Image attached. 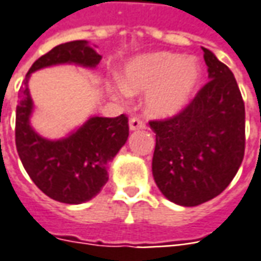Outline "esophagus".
Instances as JSON below:
<instances>
[{
  "label": "esophagus",
  "instance_id": "1",
  "mask_svg": "<svg viewBox=\"0 0 261 261\" xmlns=\"http://www.w3.org/2000/svg\"><path fill=\"white\" fill-rule=\"evenodd\" d=\"M145 128V123L143 120H140L137 117H133L130 120V130L136 131V130H144Z\"/></svg>",
  "mask_w": 261,
  "mask_h": 261
}]
</instances>
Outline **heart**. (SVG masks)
I'll list each match as a JSON object with an SVG mask.
<instances>
[{
  "label": "heart",
  "mask_w": 261,
  "mask_h": 261,
  "mask_svg": "<svg viewBox=\"0 0 261 261\" xmlns=\"http://www.w3.org/2000/svg\"><path fill=\"white\" fill-rule=\"evenodd\" d=\"M200 80V68L191 58L173 53H154L131 60L123 70V86L117 93H147L145 107L154 117L178 114L187 104Z\"/></svg>",
  "instance_id": "b5f03b06"
}]
</instances>
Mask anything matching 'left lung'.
I'll return each mask as SVG.
<instances>
[{
	"label": "left lung",
	"mask_w": 261,
	"mask_h": 261,
	"mask_svg": "<svg viewBox=\"0 0 261 261\" xmlns=\"http://www.w3.org/2000/svg\"><path fill=\"white\" fill-rule=\"evenodd\" d=\"M210 81L178 114L151 120L155 133L153 175L175 204L193 207L226 190L246 145L244 101L234 75L203 48Z\"/></svg>",
	"instance_id": "8db88e82"
}]
</instances>
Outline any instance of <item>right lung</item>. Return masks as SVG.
<instances>
[{
  "instance_id": "obj_1",
  "label": "right lung",
  "mask_w": 261,
  "mask_h": 261,
  "mask_svg": "<svg viewBox=\"0 0 261 261\" xmlns=\"http://www.w3.org/2000/svg\"><path fill=\"white\" fill-rule=\"evenodd\" d=\"M100 60V54L88 47L87 41L60 44L31 65L19 88L15 116L17 151L34 184L60 203L81 204L100 193L108 181V163L128 138V117H91L67 138L57 141L42 138L30 125L33 100L28 80L31 72L44 67L64 63L95 67Z\"/></svg>"
}]
</instances>
